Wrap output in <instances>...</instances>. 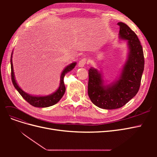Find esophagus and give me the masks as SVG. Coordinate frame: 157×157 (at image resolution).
Wrapping results in <instances>:
<instances>
[{
    "mask_svg": "<svg viewBox=\"0 0 157 157\" xmlns=\"http://www.w3.org/2000/svg\"><path fill=\"white\" fill-rule=\"evenodd\" d=\"M86 59H80L78 63V67H84V65H85V64H86Z\"/></svg>",
    "mask_w": 157,
    "mask_h": 157,
    "instance_id": "34e87169",
    "label": "esophagus"
}]
</instances>
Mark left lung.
I'll return each mask as SVG.
<instances>
[{
  "label": "left lung",
  "mask_w": 157,
  "mask_h": 157,
  "mask_svg": "<svg viewBox=\"0 0 157 157\" xmlns=\"http://www.w3.org/2000/svg\"><path fill=\"white\" fill-rule=\"evenodd\" d=\"M119 39L127 40L128 56L118 78L105 84L102 73L98 69L88 70V94L97 107L115 109L124 106L134 98L140 89L144 69V52L138 37L124 23L118 22Z\"/></svg>",
  "instance_id": "8db88e82"
}]
</instances>
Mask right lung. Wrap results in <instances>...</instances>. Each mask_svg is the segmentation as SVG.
<instances>
[{
    "mask_svg": "<svg viewBox=\"0 0 157 157\" xmlns=\"http://www.w3.org/2000/svg\"><path fill=\"white\" fill-rule=\"evenodd\" d=\"M12 54L13 52L11 54V59H10V63H11V77H12V81L14 87L17 90V92L20 93L21 96L23 98V99L31 104V105L36 107H48L50 106H52L58 103L61 98L65 94V86L64 84L63 78L65 75L67 74L69 71L75 68L77 65V62H73L72 63L67 65L62 71V73L60 76V82L58 88L56 90V92L52 93L48 96H32L31 94L26 93L17 84L15 75L13 73V63H12Z\"/></svg>",
    "mask_w": 157,
    "mask_h": 157,
    "instance_id": "1",
    "label": "right lung"
}]
</instances>
